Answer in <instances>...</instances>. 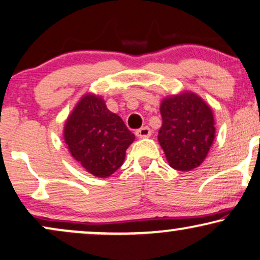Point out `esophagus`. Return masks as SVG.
Returning <instances> with one entry per match:
<instances>
[{
	"label": "esophagus",
	"mask_w": 260,
	"mask_h": 260,
	"mask_svg": "<svg viewBox=\"0 0 260 260\" xmlns=\"http://www.w3.org/2000/svg\"><path fill=\"white\" fill-rule=\"evenodd\" d=\"M135 134H137L138 138H148V137H151L152 131L149 129V127L145 126V127H141L140 129H138L137 132H135Z\"/></svg>",
	"instance_id": "esophagus-1"
}]
</instances>
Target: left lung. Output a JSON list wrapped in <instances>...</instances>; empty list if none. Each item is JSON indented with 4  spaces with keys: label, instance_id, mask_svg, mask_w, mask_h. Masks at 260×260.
<instances>
[{
    "label": "left lung",
    "instance_id": "left-lung-1",
    "mask_svg": "<svg viewBox=\"0 0 260 260\" xmlns=\"http://www.w3.org/2000/svg\"><path fill=\"white\" fill-rule=\"evenodd\" d=\"M162 126L158 140L170 166L191 171L206 158L214 140V119L210 106L192 92L172 95L160 106Z\"/></svg>",
    "mask_w": 260,
    "mask_h": 260
}]
</instances>
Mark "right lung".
Instances as JSON below:
<instances>
[{"mask_svg":"<svg viewBox=\"0 0 260 260\" xmlns=\"http://www.w3.org/2000/svg\"><path fill=\"white\" fill-rule=\"evenodd\" d=\"M63 138L69 152L90 174L107 178L121 167L134 134L104 99L83 95L66 121Z\"/></svg>","mask_w":260,"mask_h":260,"instance_id":"add662e5","label":"right lung"}]
</instances>
